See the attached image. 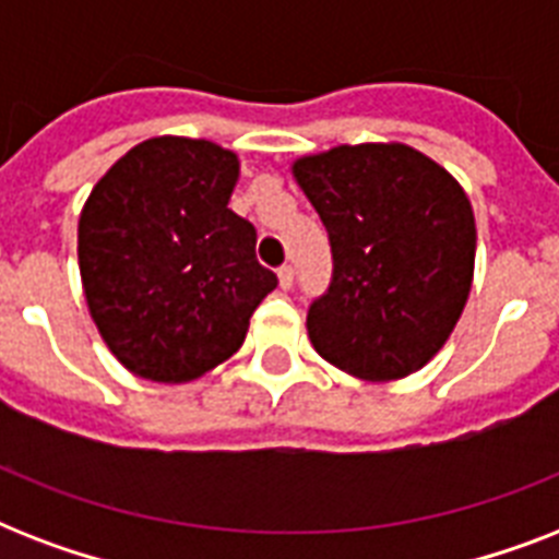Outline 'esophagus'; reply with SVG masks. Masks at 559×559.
I'll return each instance as SVG.
<instances>
[{
	"label": "esophagus",
	"instance_id": "obj_1",
	"mask_svg": "<svg viewBox=\"0 0 559 559\" xmlns=\"http://www.w3.org/2000/svg\"><path fill=\"white\" fill-rule=\"evenodd\" d=\"M293 275H296V272H293V266H281V270H278V284H281V289H289V287H293Z\"/></svg>",
	"mask_w": 559,
	"mask_h": 559
}]
</instances>
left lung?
Returning a JSON list of instances; mask_svg holds the SVG:
<instances>
[{
  "label": "left lung",
  "mask_w": 559,
  "mask_h": 559,
  "mask_svg": "<svg viewBox=\"0 0 559 559\" xmlns=\"http://www.w3.org/2000/svg\"><path fill=\"white\" fill-rule=\"evenodd\" d=\"M333 252L307 336L340 371L389 382L450 340L473 287L476 217L459 179L400 142L340 144L293 162Z\"/></svg>",
  "instance_id": "8db88e82"
}]
</instances>
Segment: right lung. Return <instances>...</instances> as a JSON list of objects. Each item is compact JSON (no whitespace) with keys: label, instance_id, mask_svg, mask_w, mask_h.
<instances>
[{"label":"right lung","instance_id":"1","mask_svg":"<svg viewBox=\"0 0 559 559\" xmlns=\"http://www.w3.org/2000/svg\"><path fill=\"white\" fill-rule=\"evenodd\" d=\"M237 177V153L156 135L83 202V296L100 340L135 377L188 382L226 362L278 287L254 258V226L228 209Z\"/></svg>","mask_w":559,"mask_h":559}]
</instances>
